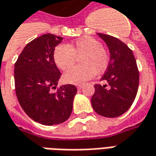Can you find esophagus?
<instances>
[{"label":"esophagus","mask_w":156,"mask_h":156,"mask_svg":"<svg viewBox=\"0 0 156 156\" xmlns=\"http://www.w3.org/2000/svg\"><path fill=\"white\" fill-rule=\"evenodd\" d=\"M77 88H78V89H82V88H83V84H77Z\"/></svg>","instance_id":"esophagus-1"}]
</instances>
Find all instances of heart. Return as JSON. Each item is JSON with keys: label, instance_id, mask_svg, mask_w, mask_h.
Listing matches in <instances>:
<instances>
[{"label": "heart", "instance_id": "obj_1", "mask_svg": "<svg viewBox=\"0 0 156 156\" xmlns=\"http://www.w3.org/2000/svg\"><path fill=\"white\" fill-rule=\"evenodd\" d=\"M80 57L81 65L71 69L64 74L65 81L70 83H81L92 78L95 73H102L108 67V52L99 40L83 36L74 40L68 46L59 44L55 47L53 58L61 70L67 71Z\"/></svg>", "mask_w": 156, "mask_h": 156}]
</instances>
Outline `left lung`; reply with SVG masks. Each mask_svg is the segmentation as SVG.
<instances>
[{"instance_id":"obj_1","label":"left lung","mask_w":156,"mask_h":156,"mask_svg":"<svg viewBox=\"0 0 156 156\" xmlns=\"http://www.w3.org/2000/svg\"><path fill=\"white\" fill-rule=\"evenodd\" d=\"M107 44L110 62L101 78L107 84L94 85L91 104L96 113L116 117L127 112L133 103L139 89V73L132 50L122 41L108 34H97Z\"/></svg>"}]
</instances>
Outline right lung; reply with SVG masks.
Listing matches in <instances>:
<instances>
[{
  "label": "right lung",
  "instance_id": "add662e5",
  "mask_svg": "<svg viewBox=\"0 0 156 156\" xmlns=\"http://www.w3.org/2000/svg\"><path fill=\"white\" fill-rule=\"evenodd\" d=\"M62 38L51 34L38 37L27 44L14 67L15 91L23 110L34 121L52 126L67 121L73 111L77 88L57 87L61 73L53 53Z\"/></svg>",
  "mask_w": 156,
  "mask_h": 156
}]
</instances>
